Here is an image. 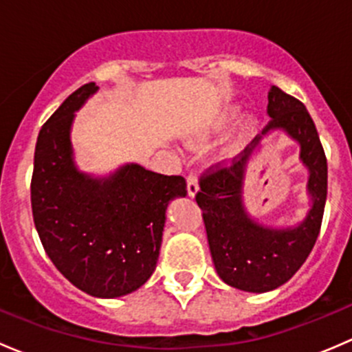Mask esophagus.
I'll return each instance as SVG.
<instances>
[{
  "label": "esophagus",
  "instance_id": "1",
  "mask_svg": "<svg viewBox=\"0 0 352 352\" xmlns=\"http://www.w3.org/2000/svg\"><path fill=\"white\" fill-rule=\"evenodd\" d=\"M199 190V182H197V177L196 173H189L187 177V192H189L190 197H194Z\"/></svg>",
  "mask_w": 352,
  "mask_h": 352
}]
</instances>
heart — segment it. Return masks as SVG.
Segmentation results:
<instances>
[{"mask_svg": "<svg viewBox=\"0 0 352 352\" xmlns=\"http://www.w3.org/2000/svg\"><path fill=\"white\" fill-rule=\"evenodd\" d=\"M239 113H240V109L235 107V105L223 109L221 112H219L218 116L214 117V120L209 124V127L206 129V134H216V133H221V131H225L226 127L232 126V124L235 122L236 117H239ZM255 124H257V122H255L254 117H248V119L245 120V124H243V129L248 133V131L254 129Z\"/></svg>", "mask_w": 352, "mask_h": 352, "instance_id": "1", "label": "heart"}]
</instances>
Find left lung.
Returning <instances> with one entry per match:
<instances>
[{"instance_id":"obj_1","label":"left lung","mask_w":352,"mask_h":352,"mask_svg":"<svg viewBox=\"0 0 352 352\" xmlns=\"http://www.w3.org/2000/svg\"><path fill=\"white\" fill-rule=\"evenodd\" d=\"M267 98L271 122L232 165L209 168L196 196L216 272L226 285L248 293L272 291L296 274L317 242L327 199V158L310 113L278 87H271ZM272 130H283L300 144V159L309 170L311 209L303 222L286 229L255 222L243 204L248 160Z\"/></svg>"}]
</instances>
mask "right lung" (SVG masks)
<instances>
[{
	"instance_id": "obj_1",
	"label": "right lung",
	"mask_w": 352,
	"mask_h": 352,
	"mask_svg": "<svg viewBox=\"0 0 352 352\" xmlns=\"http://www.w3.org/2000/svg\"><path fill=\"white\" fill-rule=\"evenodd\" d=\"M98 91L87 83L71 94L38 133L34 155L32 214L45 254L85 293L119 298L155 272L168 202L186 197L180 175L126 163L105 177L74 163V112Z\"/></svg>"
}]
</instances>
